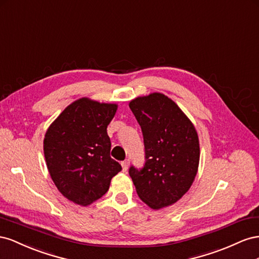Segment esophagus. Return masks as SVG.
I'll list each match as a JSON object with an SVG mask.
<instances>
[{"instance_id":"1","label":"esophagus","mask_w":259,"mask_h":259,"mask_svg":"<svg viewBox=\"0 0 259 259\" xmlns=\"http://www.w3.org/2000/svg\"><path fill=\"white\" fill-rule=\"evenodd\" d=\"M121 166H122V171L125 172L128 170V167H129V159H125L123 161H121Z\"/></svg>"}]
</instances>
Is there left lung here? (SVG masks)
Returning a JSON list of instances; mask_svg holds the SVG:
<instances>
[{
  "label": "left lung",
  "mask_w": 259,
  "mask_h": 259,
  "mask_svg": "<svg viewBox=\"0 0 259 259\" xmlns=\"http://www.w3.org/2000/svg\"><path fill=\"white\" fill-rule=\"evenodd\" d=\"M129 107L141 127L145 164L129 175L139 197L153 209L175 204L197 174L199 142L191 120L176 103L158 92L139 97Z\"/></svg>",
  "instance_id": "left-lung-1"
}]
</instances>
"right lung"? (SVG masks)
I'll use <instances>...</instances> for the list:
<instances>
[{"mask_svg":"<svg viewBox=\"0 0 259 259\" xmlns=\"http://www.w3.org/2000/svg\"><path fill=\"white\" fill-rule=\"evenodd\" d=\"M117 104L82 98L71 103L51 123L43 141L44 157L58 191L75 204L101 198L121 170L110 157L107 125Z\"/></svg>","mask_w":259,"mask_h":259,"instance_id":"obj_1","label":"right lung"}]
</instances>
